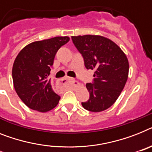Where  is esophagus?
Instances as JSON below:
<instances>
[{"label":"esophagus","mask_w":152,"mask_h":152,"mask_svg":"<svg viewBox=\"0 0 152 152\" xmlns=\"http://www.w3.org/2000/svg\"><path fill=\"white\" fill-rule=\"evenodd\" d=\"M79 82L74 80L73 78L71 77H65L63 79L58 80V84L60 86H64V85H69L71 87H74L76 84H78Z\"/></svg>","instance_id":"1"}]
</instances>
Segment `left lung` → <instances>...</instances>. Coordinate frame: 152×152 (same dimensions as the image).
<instances>
[{
  "label": "left lung",
  "instance_id": "8db88e82",
  "mask_svg": "<svg viewBox=\"0 0 152 152\" xmlns=\"http://www.w3.org/2000/svg\"><path fill=\"white\" fill-rule=\"evenodd\" d=\"M72 43L84 60L87 69H94L92 83L86 84L90 92L85 109L93 112L106 110L114 104L125 87L129 62L117 44L102 36L72 37Z\"/></svg>",
  "mask_w": 152,
  "mask_h": 152
}]
</instances>
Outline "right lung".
<instances>
[{"label": "right lung", "mask_w": 152, "mask_h": 152, "mask_svg": "<svg viewBox=\"0 0 152 152\" xmlns=\"http://www.w3.org/2000/svg\"><path fill=\"white\" fill-rule=\"evenodd\" d=\"M69 40L68 37H56L33 42L16 57L12 68L14 87L29 108L46 112L58 104L60 97L53 91L48 76L57 51Z\"/></svg>", "instance_id": "add662e5"}]
</instances>
